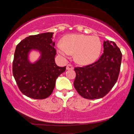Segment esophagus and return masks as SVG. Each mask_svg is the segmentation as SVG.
<instances>
[{
    "mask_svg": "<svg viewBox=\"0 0 134 134\" xmlns=\"http://www.w3.org/2000/svg\"><path fill=\"white\" fill-rule=\"evenodd\" d=\"M66 69H67V70H73L74 67L71 64H68L67 65Z\"/></svg>",
    "mask_w": 134,
    "mask_h": 134,
    "instance_id": "esophagus-1",
    "label": "esophagus"
}]
</instances>
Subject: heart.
Returning <instances> with one entry per match:
<instances>
[{
	"label": "heart",
	"mask_w": 134,
	"mask_h": 134,
	"mask_svg": "<svg viewBox=\"0 0 134 134\" xmlns=\"http://www.w3.org/2000/svg\"><path fill=\"white\" fill-rule=\"evenodd\" d=\"M59 54L68 57L74 53V59L80 64L87 65L94 63L100 54L102 42L96 36L83 34L67 35L63 38V43L57 44Z\"/></svg>",
	"instance_id": "heart-1"
}]
</instances>
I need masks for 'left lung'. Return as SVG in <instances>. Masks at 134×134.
Masks as SVG:
<instances>
[{
	"label": "left lung",
	"mask_w": 134,
	"mask_h": 134,
	"mask_svg": "<svg viewBox=\"0 0 134 134\" xmlns=\"http://www.w3.org/2000/svg\"><path fill=\"white\" fill-rule=\"evenodd\" d=\"M122 53L113 41L103 42V53L96 62L74 68V86L81 96L97 99L106 96L117 81L121 69Z\"/></svg>",
	"instance_id": "obj_1"
}]
</instances>
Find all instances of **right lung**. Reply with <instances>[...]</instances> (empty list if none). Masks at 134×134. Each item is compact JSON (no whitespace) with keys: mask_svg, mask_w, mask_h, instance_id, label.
I'll list each match as a JSON object with an SVG mask.
<instances>
[{"mask_svg":"<svg viewBox=\"0 0 134 134\" xmlns=\"http://www.w3.org/2000/svg\"><path fill=\"white\" fill-rule=\"evenodd\" d=\"M53 32L30 35L21 41L16 47L12 71L21 92L35 99H44L50 96L55 87L57 78L65 71L66 66L56 65L55 42ZM32 49L39 51L41 57L34 63L28 60Z\"/></svg>","mask_w":134,"mask_h":134,"instance_id":"add662e5","label":"right lung"}]
</instances>
